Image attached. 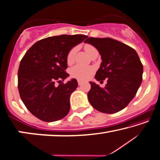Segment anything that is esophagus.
I'll return each instance as SVG.
<instances>
[{
    "label": "esophagus",
    "mask_w": 160,
    "mask_h": 160,
    "mask_svg": "<svg viewBox=\"0 0 160 160\" xmlns=\"http://www.w3.org/2000/svg\"><path fill=\"white\" fill-rule=\"evenodd\" d=\"M78 85H80L82 84V81L80 80H78Z\"/></svg>",
    "instance_id": "esophagus-1"
}]
</instances>
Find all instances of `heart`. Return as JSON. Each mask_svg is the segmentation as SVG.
I'll return each instance as SVG.
<instances>
[{"label": "heart", "mask_w": 160, "mask_h": 160, "mask_svg": "<svg viewBox=\"0 0 160 160\" xmlns=\"http://www.w3.org/2000/svg\"><path fill=\"white\" fill-rule=\"evenodd\" d=\"M85 50L87 52L88 55H90L93 51H95L96 49L93 46L90 44H87L85 46ZM76 53V48H72L68 52V56H67V62L68 64H72L75 58V55ZM93 72V68L89 66H83V65H76L70 70V75L72 78L76 79L84 80L88 79L92 73Z\"/></svg>", "instance_id": "obj_1"}]
</instances>
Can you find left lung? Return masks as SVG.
Listing matches in <instances>:
<instances>
[{
  "mask_svg": "<svg viewBox=\"0 0 160 160\" xmlns=\"http://www.w3.org/2000/svg\"><path fill=\"white\" fill-rule=\"evenodd\" d=\"M101 54L102 62L95 74L98 81L108 78L103 88L90 82V103L105 113L122 110L134 98L141 85L143 65L137 52L128 45L111 38L90 37L85 41Z\"/></svg>",
  "mask_w": 160,
  "mask_h": 160,
  "instance_id": "1",
  "label": "left lung"
}]
</instances>
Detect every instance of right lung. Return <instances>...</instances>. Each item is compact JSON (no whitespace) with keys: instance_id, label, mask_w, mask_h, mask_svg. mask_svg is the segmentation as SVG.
Returning <instances> with one entry per match:
<instances>
[{"instance_id":"right-lung-1","label":"right lung","mask_w":160,"mask_h":160,"mask_svg":"<svg viewBox=\"0 0 160 160\" xmlns=\"http://www.w3.org/2000/svg\"><path fill=\"white\" fill-rule=\"evenodd\" d=\"M88 37L82 34L59 35L36 42L21 59L18 72V88L23 103L33 115L46 122L63 118L70 111V97L78 87L69 77L67 56L74 47Z\"/></svg>"}]
</instances>
